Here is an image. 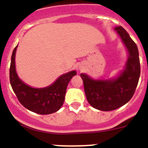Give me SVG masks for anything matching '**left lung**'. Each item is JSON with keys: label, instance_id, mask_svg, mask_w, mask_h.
I'll return each instance as SVG.
<instances>
[{"label": "left lung", "instance_id": "obj_1", "mask_svg": "<svg viewBox=\"0 0 148 148\" xmlns=\"http://www.w3.org/2000/svg\"><path fill=\"white\" fill-rule=\"evenodd\" d=\"M114 31L127 53L123 69L111 78L94 79L87 74H81L88 103L94 108L103 111L115 110L127 103L134 94L140 74L137 45L122 27H115Z\"/></svg>", "mask_w": 148, "mask_h": 148}]
</instances>
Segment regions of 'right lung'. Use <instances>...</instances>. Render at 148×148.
<instances>
[{
    "label": "right lung",
    "instance_id": "obj_1",
    "mask_svg": "<svg viewBox=\"0 0 148 148\" xmlns=\"http://www.w3.org/2000/svg\"><path fill=\"white\" fill-rule=\"evenodd\" d=\"M17 45L13 51L10 67V85L18 101L24 108L39 114H50L60 110L65 98L67 87L71 79L76 75L71 71L60 75L51 85L36 88L27 84L20 78L15 67Z\"/></svg>",
    "mask_w": 148,
    "mask_h": 148
}]
</instances>
